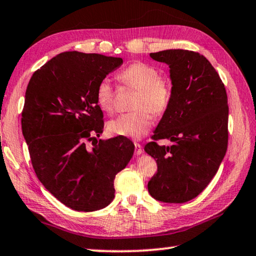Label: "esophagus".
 Wrapping results in <instances>:
<instances>
[{"label":"esophagus","instance_id":"1","mask_svg":"<svg viewBox=\"0 0 256 256\" xmlns=\"http://www.w3.org/2000/svg\"><path fill=\"white\" fill-rule=\"evenodd\" d=\"M134 147H136V155L139 156L142 154V146L138 142H134Z\"/></svg>","mask_w":256,"mask_h":256}]
</instances>
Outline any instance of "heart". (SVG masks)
Returning <instances> with one entry per match:
<instances>
[{"mask_svg": "<svg viewBox=\"0 0 256 256\" xmlns=\"http://www.w3.org/2000/svg\"><path fill=\"white\" fill-rule=\"evenodd\" d=\"M117 78L124 86L136 90L132 109L109 122L108 130L112 134L138 139L149 132L152 125V115L160 116L168 110L172 100V85L152 64L133 62L122 70ZM98 106L107 114L115 109V90L108 80H100L96 90Z\"/></svg>", "mask_w": 256, "mask_h": 256, "instance_id": "heart-1", "label": "heart"}]
</instances>
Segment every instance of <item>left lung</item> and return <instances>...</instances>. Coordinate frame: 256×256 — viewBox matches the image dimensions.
Here are the masks:
<instances>
[{
    "instance_id": "left-lung-1",
    "label": "left lung",
    "mask_w": 256,
    "mask_h": 256,
    "mask_svg": "<svg viewBox=\"0 0 256 256\" xmlns=\"http://www.w3.org/2000/svg\"><path fill=\"white\" fill-rule=\"evenodd\" d=\"M170 67L172 100L144 152L155 158L157 173L148 192L164 202L197 197L216 176L228 147V96L224 84L198 52L165 50L150 54ZM168 138L172 146H160Z\"/></svg>"
}]
</instances>
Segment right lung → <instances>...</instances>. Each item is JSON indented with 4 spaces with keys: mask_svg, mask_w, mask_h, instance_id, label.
<instances>
[{
    "mask_svg": "<svg viewBox=\"0 0 256 256\" xmlns=\"http://www.w3.org/2000/svg\"><path fill=\"white\" fill-rule=\"evenodd\" d=\"M122 64L115 56L62 52L36 70L27 85L22 128L32 165L48 192L78 212L110 204L116 174L134 152L126 136L96 140L104 130L96 86Z\"/></svg>",
    "mask_w": 256,
    "mask_h": 256,
    "instance_id": "add662e5",
    "label": "right lung"
}]
</instances>
